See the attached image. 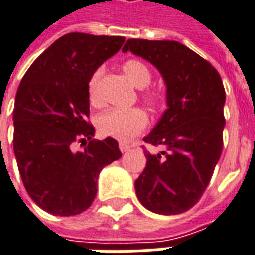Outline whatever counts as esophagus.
Listing matches in <instances>:
<instances>
[{
    "label": "esophagus",
    "mask_w": 255,
    "mask_h": 255,
    "mask_svg": "<svg viewBox=\"0 0 255 255\" xmlns=\"http://www.w3.org/2000/svg\"><path fill=\"white\" fill-rule=\"evenodd\" d=\"M119 149H120L123 153H126L131 149V146L128 145V143H126V142H120V143H119Z\"/></svg>",
    "instance_id": "esophagus-1"
}]
</instances>
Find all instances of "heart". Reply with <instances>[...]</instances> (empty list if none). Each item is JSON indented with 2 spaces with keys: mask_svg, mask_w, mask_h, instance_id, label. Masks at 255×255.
Returning a JSON list of instances; mask_svg holds the SVG:
<instances>
[{
  "mask_svg": "<svg viewBox=\"0 0 255 255\" xmlns=\"http://www.w3.org/2000/svg\"><path fill=\"white\" fill-rule=\"evenodd\" d=\"M123 72L127 78L138 88H145L152 81V72L139 59H128L123 63ZM101 72L92 73L88 80V99L91 105L99 106V95H98V81ZM140 97L152 109H157L160 106V97L157 92L152 90H142ZM147 126V115L140 108L131 109H110L105 112L99 120L98 128L99 131L108 136H113L117 139H131L136 133H139Z\"/></svg>",
  "mask_w": 255,
  "mask_h": 255,
  "instance_id": "1",
  "label": "heart"
}]
</instances>
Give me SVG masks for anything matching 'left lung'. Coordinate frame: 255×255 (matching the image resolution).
Returning a JSON list of instances; mask_svg holds the SVG:
<instances>
[{
    "label": "left lung",
    "instance_id": "1",
    "mask_svg": "<svg viewBox=\"0 0 255 255\" xmlns=\"http://www.w3.org/2000/svg\"><path fill=\"white\" fill-rule=\"evenodd\" d=\"M149 60L167 85L163 117L143 138L167 152L145 150L146 167L135 181L139 202L163 215L188 211L210 183L224 146L225 90L210 62L178 41L129 38L123 52Z\"/></svg>",
    "mask_w": 255,
    "mask_h": 255
}]
</instances>
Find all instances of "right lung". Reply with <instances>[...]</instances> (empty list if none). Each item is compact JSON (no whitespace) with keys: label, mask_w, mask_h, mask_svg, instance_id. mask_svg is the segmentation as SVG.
I'll list each match as a JSON object with an SVG mask.
<instances>
[{"label":"right lung","mask_w":255,"mask_h":255,"mask_svg":"<svg viewBox=\"0 0 255 255\" xmlns=\"http://www.w3.org/2000/svg\"><path fill=\"white\" fill-rule=\"evenodd\" d=\"M120 35L69 33L28 67L16 94L13 150L34 203L60 217L81 214L97 196L98 175L122 157L117 140H94L88 80L122 48ZM81 143L83 152H74Z\"/></svg>","instance_id":"add662e5"}]
</instances>
